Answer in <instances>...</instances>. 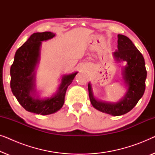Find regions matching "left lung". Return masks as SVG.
Segmentation results:
<instances>
[{
	"mask_svg": "<svg viewBox=\"0 0 155 155\" xmlns=\"http://www.w3.org/2000/svg\"><path fill=\"white\" fill-rule=\"evenodd\" d=\"M117 63L126 61L123 68V78L128 90L121 100L116 103L97 100L93 96L92 87L88 84L89 97L95 109L112 116H120L128 113L137 104L145 90L147 71L143 55L128 37L118 35V50L113 53Z\"/></svg>",
	"mask_w": 155,
	"mask_h": 155,
	"instance_id": "8db88e82",
	"label": "left lung"
}]
</instances>
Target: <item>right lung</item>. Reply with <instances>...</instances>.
I'll use <instances>...</instances> for the list:
<instances>
[{
  "label": "right lung",
  "instance_id": "add662e5",
  "mask_svg": "<svg viewBox=\"0 0 155 155\" xmlns=\"http://www.w3.org/2000/svg\"><path fill=\"white\" fill-rule=\"evenodd\" d=\"M55 37L51 31L34 33L17 50L10 67V87L20 105L27 111L48 115L62 108L67 88L78 72L64 75L54 96L44 99L35 98V68L39 63L41 41ZM35 96H33V94Z\"/></svg>",
  "mask_w": 155,
  "mask_h": 155
}]
</instances>
